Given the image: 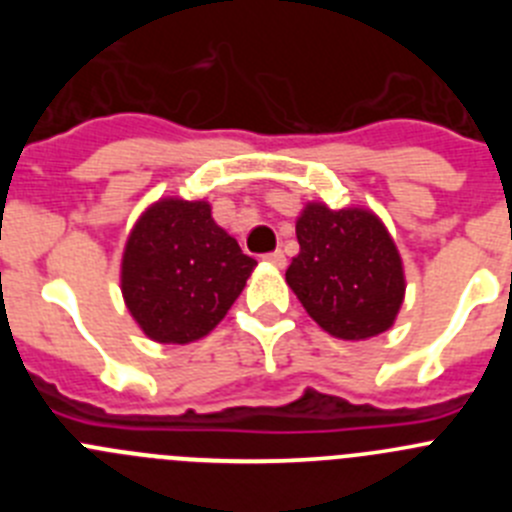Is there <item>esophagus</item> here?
Here are the masks:
<instances>
[{
  "instance_id": "esophagus-1",
  "label": "esophagus",
  "mask_w": 512,
  "mask_h": 512,
  "mask_svg": "<svg viewBox=\"0 0 512 512\" xmlns=\"http://www.w3.org/2000/svg\"><path fill=\"white\" fill-rule=\"evenodd\" d=\"M264 261H266V264L274 266V269H284V266H287V259H284V253H282V251H271V253H266Z\"/></svg>"
}]
</instances>
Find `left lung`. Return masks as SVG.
<instances>
[{"mask_svg": "<svg viewBox=\"0 0 512 512\" xmlns=\"http://www.w3.org/2000/svg\"><path fill=\"white\" fill-rule=\"evenodd\" d=\"M297 243L287 284L320 328L343 341L392 328L405 274L392 235L372 210L310 202L297 217Z\"/></svg>", "mask_w": 512, "mask_h": 512, "instance_id": "left-lung-1", "label": "left lung"}]
</instances>
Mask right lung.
I'll return each mask as SVG.
<instances>
[{"label": "right lung", "mask_w": 512, "mask_h": 512, "mask_svg": "<svg viewBox=\"0 0 512 512\" xmlns=\"http://www.w3.org/2000/svg\"><path fill=\"white\" fill-rule=\"evenodd\" d=\"M256 261L212 220L205 200L166 197L130 230L120 287L140 330L158 343L200 341L225 318Z\"/></svg>", "instance_id": "obj_1"}]
</instances>
